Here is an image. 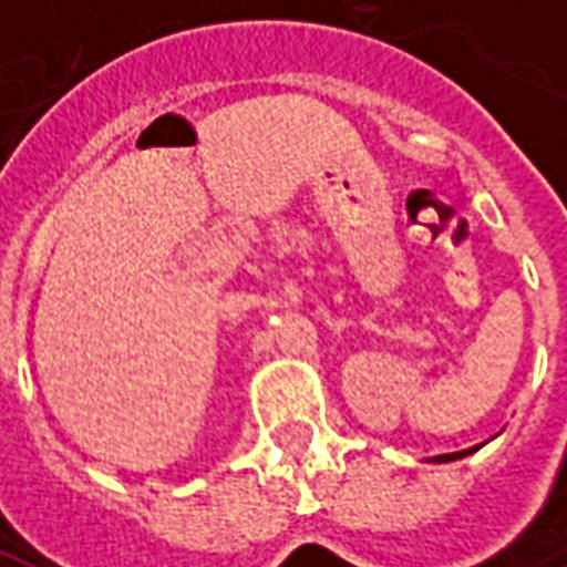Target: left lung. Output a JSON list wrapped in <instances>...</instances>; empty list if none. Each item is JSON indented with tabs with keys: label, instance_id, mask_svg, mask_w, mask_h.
I'll use <instances>...</instances> for the list:
<instances>
[{
	"label": "left lung",
	"instance_id": "left-lung-1",
	"mask_svg": "<svg viewBox=\"0 0 567 567\" xmlns=\"http://www.w3.org/2000/svg\"><path fill=\"white\" fill-rule=\"evenodd\" d=\"M476 450V446H474ZM474 450H464V452H450V455H437V458H431V462H455V458H462V455H467V452Z\"/></svg>",
	"mask_w": 567,
	"mask_h": 567
}]
</instances>
